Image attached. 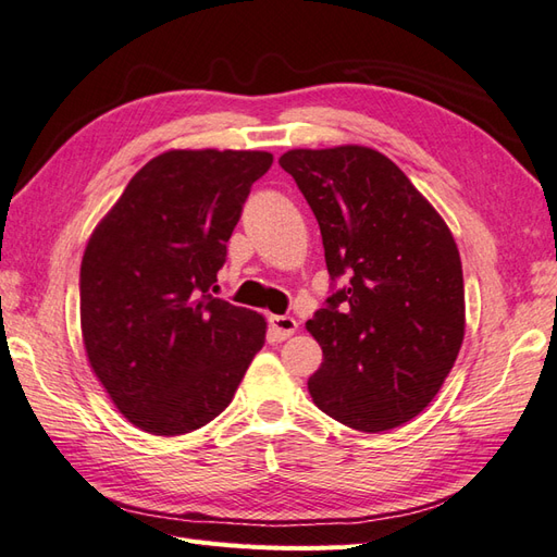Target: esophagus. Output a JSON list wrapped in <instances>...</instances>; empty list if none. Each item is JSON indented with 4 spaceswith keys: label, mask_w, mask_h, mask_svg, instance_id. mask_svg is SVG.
Returning <instances> with one entry per match:
<instances>
[{
    "label": "esophagus",
    "mask_w": 557,
    "mask_h": 557,
    "mask_svg": "<svg viewBox=\"0 0 557 557\" xmlns=\"http://www.w3.org/2000/svg\"><path fill=\"white\" fill-rule=\"evenodd\" d=\"M295 329H298V321L293 317H283V314L269 317V331L276 341H286L288 336H293Z\"/></svg>",
    "instance_id": "esophagus-1"
}]
</instances>
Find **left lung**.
Here are the masks:
<instances>
[{"label":"left lung","instance_id":"8db88e82","mask_svg":"<svg viewBox=\"0 0 557 557\" xmlns=\"http://www.w3.org/2000/svg\"><path fill=\"white\" fill-rule=\"evenodd\" d=\"M319 221L331 295L307 321L324 362L321 412L379 434L410 422L465 338L460 252L436 209L388 157L360 145L278 159Z\"/></svg>","mask_w":557,"mask_h":557}]
</instances>
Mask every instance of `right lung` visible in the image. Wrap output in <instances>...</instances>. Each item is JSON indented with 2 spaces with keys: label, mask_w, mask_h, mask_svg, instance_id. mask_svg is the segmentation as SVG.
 I'll return each mask as SVG.
<instances>
[{
  "label": "right lung",
  "mask_w": 557,
  "mask_h": 557,
  "mask_svg": "<svg viewBox=\"0 0 557 557\" xmlns=\"http://www.w3.org/2000/svg\"><path fill=\"white\" fill-rule=\"evenodd\" d=\"M271 164L269 152L159 154L85 247V352L119 412L147 434L212 422L262 350L264 317L209 290L252 183Z\"/></svg>",
  "instance_id": "right-lung-1"
}]
</instances>
